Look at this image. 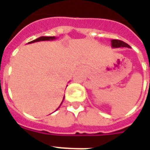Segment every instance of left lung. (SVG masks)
Listing matches in <instances>:
<instances>
[{"instance_id": "left-lung-1", "label": "left lung", "mask_w": 150, "mask_h": 150, "mask_svg": "<svg viewBox=\"0 0 150 150\" xmlns=\"http://www.w3.org/2000/svg\"><path fill=\"white\" fill-rule=\"evenodd\" d=\"M111 47L113 48H121V47H128L131 48V47L128 43H125L123 41L118 40H112Z\"/></svg>"}]
</instances>
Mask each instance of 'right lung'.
<instances>
[{"instance_id": "obj_1", "label": "right lung", "mask_w": 150, "mask_h": 150, "mask_svg": "<svg viewBox=\"0 0 150 150\" xmlns=\"http://www.w3.org/2000/svg\"><path fill=\"white\" fill-rule=\"evenodd\" d=\"M55 39H57L55 36H40V37H39V38L36 39V40H34L31 41V42H29V43H35V42H39V41H45V40H55ZM64 100V99H63ZM63 100H62V102H63ZM62 102H61V103H62ZM60 105V106H61ZM60 106H59V107H60ZM58 107V108H59ZM57 108V109H58Z\"/></svg>"}]
</instances>
